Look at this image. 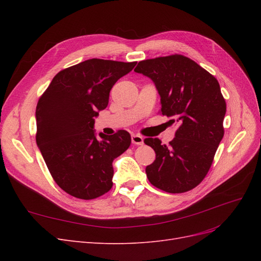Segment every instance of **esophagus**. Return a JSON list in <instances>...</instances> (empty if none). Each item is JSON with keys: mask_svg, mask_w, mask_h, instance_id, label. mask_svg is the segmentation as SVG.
Segmentation results:
<instances>
[{"mask_svg": "<svg viewBox=\"0 0 261 261\" xmlns=\"http://www.w3.org/2000/svg\"><path fill=\"white\" fill-rule=\"evenodd\" d=\"M132 143L134 145H143L144 144V137L140 135H132Z\"/></svg>", "mask_w": 261, "mask_h": 261, "instance_id": "1", "label": "esophagus"}]
</instances>
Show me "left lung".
Here are the masks:
<instances>
[{
  "label": "left lung",
  "instance_id": "obj_1",
  "mask_svg": "<svg viewBox=\"0 0 261 261\" xmlns=\"http://www.w3.org/2000/svg\"><path fill=\"white\" fill-rule=\"evenodd\" d=\"M134 70L151 78L161 97L160 113L177 125L168 146L159 138L144 140L155 152L147 177L167 193L191 191L206 177L224 135L226 103L219 82L181 54L140 61Z\"/></svg>",
  "mask_w": 261,
  "mask_h": 261
}]
</instances>
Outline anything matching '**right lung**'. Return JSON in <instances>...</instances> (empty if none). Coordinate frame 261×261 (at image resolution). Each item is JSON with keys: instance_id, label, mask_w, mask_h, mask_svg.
I'll return each mask as SVG.
<instances>
[{"instance_id": "add662e5", "label": "right lung", "mask_w": 261, "mask_h": 261, "mask_svg": "<svg viewBox=\"0 0 261 261\" xmlns=\"http://www.w3.org/2000/svg\"><path fill=\"white\" fill-rule=\"evenodd\" d=\"M137 62L90 59L62 69L36 109V141L53 179L76 198L90 200L112 188V162L128 149V132L94 135V117L114 84Z\"/></svg>"}]
</instances>
